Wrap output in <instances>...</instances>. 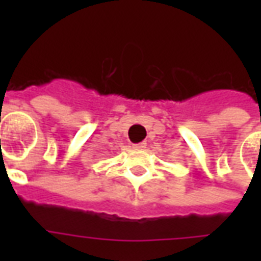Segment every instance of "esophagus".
<instances>
[{"instance_id": "1", "label": "esophagus", "mask_w": 261, "mask_h": 261, "mask_svg": "<svg viewBox=\"0 0 261 261\" xmlns=\"http://www.w3.org/2000/svg\"><path fill=\"white\" fill-rule=\"evenodd\" d=\"M134 147H135V149H143V147H146V142H139V143H135Z\"/></svg>"}]
</instances>
